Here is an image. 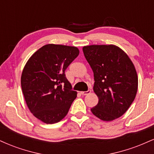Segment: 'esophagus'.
<instances>
[{
    "mask_svg": "<svg viewBox=\"0 0 154 154\" xmlns=\"http://www.w3.org/2000/svg\"><path fill=\"white\" fill-rule=\"evenodd\" d=\"M91 93V90H88V91H82V92H80V93L82 95H88V94H90V93Z\"/></svg>",
    "mask_w": 154,
    "mask_h": 154,
    "instance_id": "34e87169",
    "label": "esophagus"
}]
</instances>
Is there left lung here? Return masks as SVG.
<instances>
[{
    "instance_id": "8db88e82",
    "label": "left lung",
    "mask_w": 154,
    "mask_h": 154,
    "mask_svg": "<svg viewBox=\"0 0 154 154\" xmlns=\"http://www.w3.org/2000/svg\"><path fill=\"white\" fill-rule=\"evenodd\" d=\"M94 75L93 91L98 103L91 111L98 119L110 122L128 111L136 96L138 78L128 55L115 45L82 48Z\"/></svg>"
}]
</instances>
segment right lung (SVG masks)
I'll return each mask as SVG.
<instances>
[{
	"instance_id": "obj_1",
	"label": "right lung",
	"mask_w": 154,
	"mask_h": 154,
	"mask_svg": "<svg viewBox=\"0 0 154 154\" xmlns=\"http://www.w3.org/2000/svg\"><path fill=\"white\" fill-rule=\"evenodd\" d=\"M79 54L77 47L48 44L32 55L23 69L21 85L26 103L44 123L63 119L77 97L65 70Z\"/></svg>"
}]
</instances>
